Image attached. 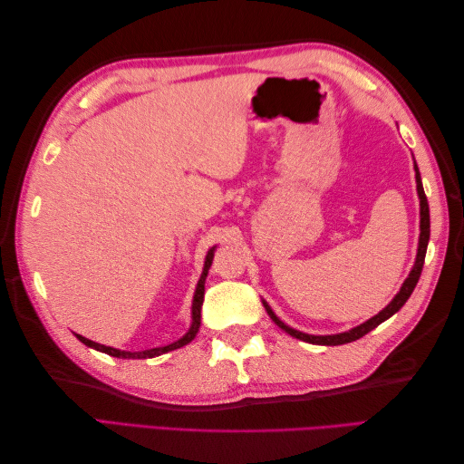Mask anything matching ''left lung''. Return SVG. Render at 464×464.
Listing matches in <instances>:
<instances>
[{
	"instance_id": "obj_1",
	"label": "left lung",
	"mask_w": 464,
	"mask_h": 464,
	"mask_svg": "<svg viewBox=\"0 0 464 464\" xmlns=\"http://www.w3.org/2000/svg\"><path fill=\"white\" fill-rule=\"evenodd\" d=\"M415 171H417V191H419V199H420V237H419V253H417V261H415V267H412V271L409 273L407 281L402 283L401 291L397 293V297L392 299L387 307H384L379 314H374L372 319H369L367 323L359 324V327H354L347 333H339V334H324V337H314V334H307V333H301V331H295L291 327H287L277 314H275L271 311V307L267 303L263 301L265 309H267L269 317L275 321V324H279V327L289 333L291 337L299 339V341H304V343H313V344H331V347H334V344H344V343H353L357 341L361 337H364L369 331H372L374 327H379V324L382 321H387L389 317H392L402 304L407 303V299L411 297V293L415 291L417 283H419V277H420V271H422V263H425V255H427V245H429V235H430V217H429V203H427V195H425V189H422V183H420V173H419V167L415 165Z\"/></svg>"
}]
</instances>
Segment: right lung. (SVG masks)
<instances>
[{"label":"right lung","mask_w":464,"mask_h":464,"mask_svg":"<svg viewBox=\"0 0 464 464\" xmlns=\"http://www.w3.org/2000/svg\"><path fill=\"white\" fill-rule=\"evenodd\" d=\"M213 251H215V247L209 253H207L205 267H203L199 283H197L195 297H193V323H191V329L187 331V334H185L183 339L175 341L171 344H167V347H157V349L141 351V353H130V351H120V349H113V347H105V344H100V343H95V341L85 339V337H82V334H77V339H80L83 344H87V347L111 354V357H120V359H151V357H160V354H163L167 351H175V349L183 347V344L191 343L195 339L197 331H199V327H201V304H203V295H205V279H207V273H209V267H211V263H213Z\"/></svg>","instance_id":"obj_1"}]
</instances>
